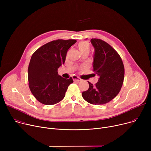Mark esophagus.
I'll list each match as a JSON object with an SVG mask.
<instances>
[{
  "instance_id": "1",
  "label": "esophagus",
  "mask_w": 151,
  "mask_h": 151,
  "mask_svg": "<svg viewBox=\"0 0 151 151\" xmlns=\"http://www.w3.org/2000/svg\"><path fill=\"white\" fill-rule=\"evenodd\" d=\"M72 78H73V81H78V82L81 81V79H80V78H78V77L76 76H73L72 77Z\"/></svg>"
}]
</instances>
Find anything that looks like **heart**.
I'll use <instances>...</instances> for the list:
<instances>
[{"mask_svg": "<svg viewBox=\"0 0 151 151\" xmlns=\"http://www.w3.org/2000/svg\"><path fill=\"white\" fill-rule=\"evenodd\" d=\"M78 46L81 54H84V53L88 54L90 51V46L88 43L81 42L78 45Z\"/></svg>", "mask_w": 151, "mask_h": 151, "instance_id": "1", "label": "heart"}]
</instances>
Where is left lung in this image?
<instances>
[{"mask_svg": "<svg viewBox=\"0 0 151 151\" xmlns=\"http://www.w3.org/2000/svg\"><path fill=\"white\" fill-rule=\"evenodd\" d=\"M94 47L93 70L99 76L93 85L83 92V99L93 105H104L113 100L121 91L124 78V67L120 55L106 42L92 38Z\"/></svg>", "mask_w": 151, "mask_h": 151, "instance_id": "8db88e82", "label": "left lung"}]
</instances>
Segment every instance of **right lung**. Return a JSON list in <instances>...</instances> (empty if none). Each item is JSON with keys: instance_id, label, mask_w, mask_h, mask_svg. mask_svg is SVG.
I'll list each match as a JSON object with an SVG mask.
<instances>
[{"instance_id": "right-lung-1", "label": "right lung", "mask_w": 151, "mask_h": 151, "mask_svg": "<svg viewBox=\"0 0 151 151\" xmlns=\"http://www.w3.org/2000/svg\"><path fill=\"white\" fill-rule=\"evenodd\" d=\"M76 40H57L38 48L32 55L28 67V81L31 92L42 104L51 105L65 96L73 79L58 75V68L64 63L70 47Z\"/></svg>"}]
</instances>
